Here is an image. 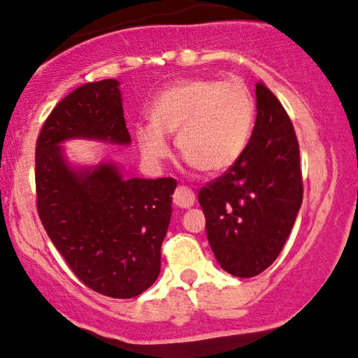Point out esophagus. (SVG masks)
Wrapping results in <instances>:
<instances>
[{"label":"esophagus","instance_id":"esophagus-1","mask_svg":"<svg viewBox=\"0 0 358 358\" xmlns=\"http://www.w3.org/2000/svg\"><path fill=\"white\" fill-rule=\"evenodd\" d=\"M173 203L181 208H189L194 203V192L188 186H178L173 194Z\"/></svg>","mask_w":358,"mask_h":358}]
</instances>
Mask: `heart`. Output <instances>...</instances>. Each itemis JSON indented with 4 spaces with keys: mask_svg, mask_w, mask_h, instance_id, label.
I'll list each match as a JSON object with an SVG mask.
<instances>
[{
    "mask_svg": "<svg viewBox=\"0 0 358 358\" xmlns=\"http://www.w3.org/2000/svg\"><path fill=\"white\" fill-rule=\"evenodd\" d=\"M148 116L150 124L134 127L146 161L159 164L167 159L166 135H175L185 161L203 173H218L234 166L250 141L255 99L237 79H183L157 95Z\"/></svg>",
    "mask_w": 358,
    "mask_h": 358,
    "instance_id": "1",
    "label": "heart"
}]
</instances>
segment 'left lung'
Listing matches in <instances>:
<instances>
[{"mask_svg":"<svg viewBox=\"0 0 358 358\" xmlns=\"http://www.w3.org/2000/svg\"><path fill=\"white\" fill-rule=\"evenodd\" d=\"M303 202L299 145L285 108L257 84V122L234 166L199 191L208 243L221 268L255 277L279 257Z\"/></svg>","mask_w":358,"mask_h":358,"instance_id":"left-lung-1","label":"left lung"}]
</instances>
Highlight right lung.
Segmentation results:
<instances>
[{
  "mask_svg": "<svg viewBox=\"0 0 358 358\" xmlns=\"http://www.w3.org/2000/svg\"><path fill=\"white\" fill-rule=\"evenodd\" d=\"M70 138L130 143L116 79L79 86L43 124L36 206L49 239L84 285L110 298L138 296L161 271L177 181L126 180L113 162L71 169L60 146Z\"/></svg>",
  "mask_w": 358,
  "mask_h": 358,
  "instance_id": "obj_1",
  "label": "right lung"
}]
</instances>
